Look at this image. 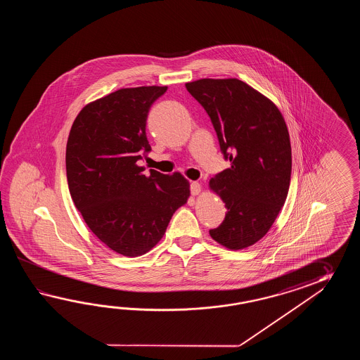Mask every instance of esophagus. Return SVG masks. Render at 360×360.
<instances>
[{"label": "esophagus", "mask_w": 360, "mask_h": 360, "mask_svg": "<svg viewBox=\"0 0 360 360\" xmlns=\"http://www.w3.org/2000/svg\"><path fill=\"white\" fill-rule=\"evenodd\" d=\"M200 191H202V186H200V184L198 181H193L191 184V195H198Z\"/></svg>", "instance_id": "obj_1"}]
</instances>
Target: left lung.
I'll use <instances>...</instances> for the list:
<instances>
[{"label": "left lung", "mask_w": 360, "mask_h": 360, "mask_svg": "<svg viewBox=\"0 0 360 360\" xmlns=\"http://www.w3.org/2000/svg\"><path fill=\"white\" fill-rule=\"evenodd\" d=\"M185 87L206 109L231 163L208 183L226 207L224 221L210 236L228 250H243L268 233L287 198L292 171L287 124L271 100L237 78H202Z\"/></svg>", "instance_id": "1"}]
</instances>
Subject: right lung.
<instances>
[{"label":"right lung","instance_id":"add662e5","mask_svg":"<svg viewBox=\"0 0 360 360\" xmlns=\"http://www.w3.org/2000/svg\"><path fill=\"white\" fill-rule=\"evenodd\" d=\"M167 86L120 89L86 104L72 124L65 166L69 191L92 233L112 251L138 257L165 236L191 197L180 174L165 175L138 161L150 150L146 118Z\"/></svg>","mask_w":360,"mask_h":360}]
</instances>
